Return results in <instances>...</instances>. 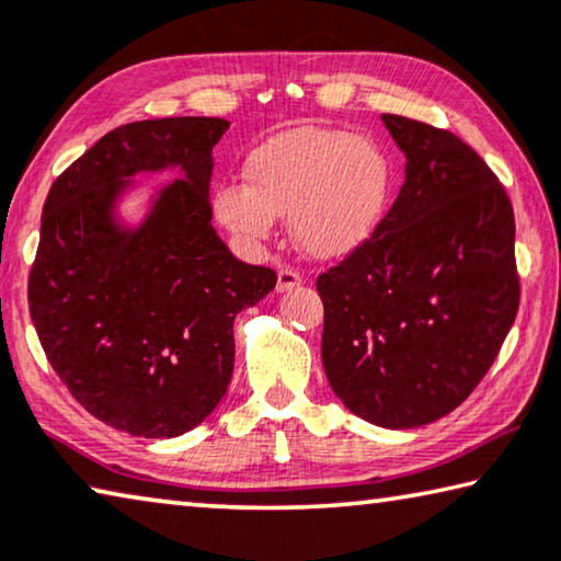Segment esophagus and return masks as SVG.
<instances>
[{
  "mask_svg": "<svg viewBox=\"0 0 561 561\" xmlns=\"http://www.w3.org/2000/svg\"><path fill=\"white\" fill-rule=\"evenodd\" d=\"M300 283H304V275H300L298 271L280 268V271H278V286H275V290L286 293V290H290V288L300 286Z\"/></svg>",
  "mask_w": 561,
  "mask_h": 561,
  "instance_id": "1",
  "label": "esophagus"
}]
</instances>
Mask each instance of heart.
<instances>
[{
    "instance_id": "b5f03b06",
    "label": "heart",
    "mask_w": 561,
    "mask_h": 561,
    "mask_svg": "<svg viewBox=\"0 0 561 561\" xmlns=\"http://www.w3.org/2000/svg\"><path fill=\"white\" fill-rule=\"evenodd\" d=\"M393 168L378 142L333 127H293L245 162V183H222L215 213L243 240H265L288 215L300 251L335 261L366 245L391 208Z\"/></svg>"
}]
</instances>
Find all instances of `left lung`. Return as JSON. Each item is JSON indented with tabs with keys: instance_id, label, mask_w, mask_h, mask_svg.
<instances>
[{
	"instance_id": "8db88e82",
	"label": "left lung",
	"mask_w": 561,
	"mask_h": 561,
	"mask_svg": "<svg viewBox=\"0 0 561 561\" xmlns=\"http://www.w3.org/2000/svg\"><path fill=\"white\" fill-rule=\"evenodd\" d=\"M407 180L381 228L318 275L321 358L343 407L383 428L451 413L494 364L519 310L514 210L467 142L383 115Z\"/></svg>"
}]
</instances>
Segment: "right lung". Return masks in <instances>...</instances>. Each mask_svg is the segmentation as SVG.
I'll list each match as a JSON object with an SVG mask.
<instances>
[{
	"instance_id": "right-lung-1",
	"label": "right lung",
	"mask_w": 561,
	"mask_h": 561,
	"mask_svg": "<svg viewBox=\"0 0 561 561\" xmlns=\"http://www.w3.org/2000/svg\"><path fill=\"white\" fill-rule=\"evenodd\" d=\"M220 117L142 119L107 133L49 187L30 273L42 348L94 419L172 438L210 416L236 360L232 321L275 288L213 228V148ZM178 167L140 227L116 201L140 171Z\"/></svg>"
}]
</instances>
